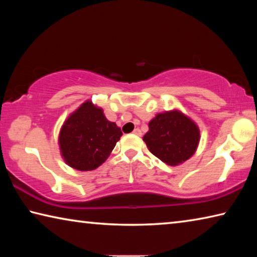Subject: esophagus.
Instances as JSON below:
<instances>
[{
    "label": "esophagus",
    "instance_id": "esophagus-1",
    "mask_svg": "<svg viewBox=\"0 0 257 257\" xmlns=\"http://www.w3.org/2000/svg\"><path fill=\"white\" fill-rule=\"evenodd\" d=\"M133 134H134V135H137V136H142V132H141V129H139V128L135 129L134 132H133Z\"/></svg>",
    "mask_w": 257,
    "mask_h": 257
}]
</instances>
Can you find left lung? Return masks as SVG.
Wrapping results in <instances>:
<instances>
[{"label": "left lung", "mask_w": 257, "mask_h": 257, "mask_svg": "<svg viewBox=\"0 0 257 257\" xmlns=\"http://www.w3.org/2000/svg\"><path fill=\"white\" fill-rule=\"evenodd\" d=\"M144 142L156 158L169 165H178L195 153L199 129L179 111L159 113L149 124Z\"/></svg>", "instance_id": "left-lung-1"}]
</instances>
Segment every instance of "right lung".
Returning a JSON list of instances; mask_svg holds the SVG:
<instances>
[{
	"mask_svg": "<svg viewBox=\"0 0 257 257\" xmlns=\"http://www.w3.org/2000/svg\"><path fill=\"white\" fill-rule=\"evenodd\" d=\"M121 136V129L104 116L102 108L87 101L62 125L61 154L76 170L92 171L105 162Z\"/></svg>",
	"mask_w": 257,
	"mask_h": 257,
	"instance_id": "obj_1",
	"label": "right lung"
}]
</instances>
